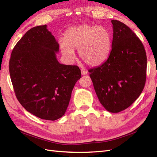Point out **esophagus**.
<instances>
[{"label":"esophagus","instance_id":"34e87169","mask_svg":"<svg viewBox=\"0 0 157 157\" xmlns=\"http://www.w3.org/2000/svg\"><path fill=\"white\" fill-rule=\"evenodd\" d=\"M81 73H82V75H86L88 74V71H87L86 69H81Z\"/></svg>","mask_w":157,"mask_h":157}]
</instances>
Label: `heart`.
<instances>
[{"mask_svg": "<svg viewBox=\"0 0 157 157\" xmlns=\"http://www.w3.org/2000/svg\"><path fill=\"white\" fill-rule=\"evenodd\" d=\"M62 54L69 59L74 58V50L85 63L98 66L105 61L110 53L111 37L105 27L94 25H80L71 27L60 42Z\"/></svg>", "mask_w": 157, "mask_h": 157, "instance_id": "b5f03b06", "label": "heart"}]
</instances>
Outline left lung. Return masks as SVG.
<instances>
[{
  "label": "left lung",
  "instance_id": "left-lung-1",
  "mask_svg": "<svg viewBox=\"0 0 157 157\" xmlns=\"http://www.w3.org/2000/svg\"><path fill=\"white\" fill-rule=\"evenodd\" d=\"M112 48L101 65L88 70L99 101L107 111L118 113L139 98L146 81L147 56L138 37L124 23L111 20Z\"/></svg>",
  "mask_w": 157,
  "mask_h": 157
}]
</instances>
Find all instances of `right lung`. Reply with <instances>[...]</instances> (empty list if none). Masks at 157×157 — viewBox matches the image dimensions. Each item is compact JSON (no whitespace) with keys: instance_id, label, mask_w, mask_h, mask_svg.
<instances>
[{"instance_id":"right-lung-1","label":"right lung","mask_w":157,"mask_h":157,"mask_svg":"<svg viewBox=\"0 0 157 157\" xmlns=\"http://www.w3.org/2000/svg\"><path fill=\"white\" fill-rule=\"evenodd\" d=\"M59 44L47 25L31 28L19 40L9 61L17 99L37 117L56 121L65 114L81 71L59 63Z\"/></svg>"}]
</instances>
